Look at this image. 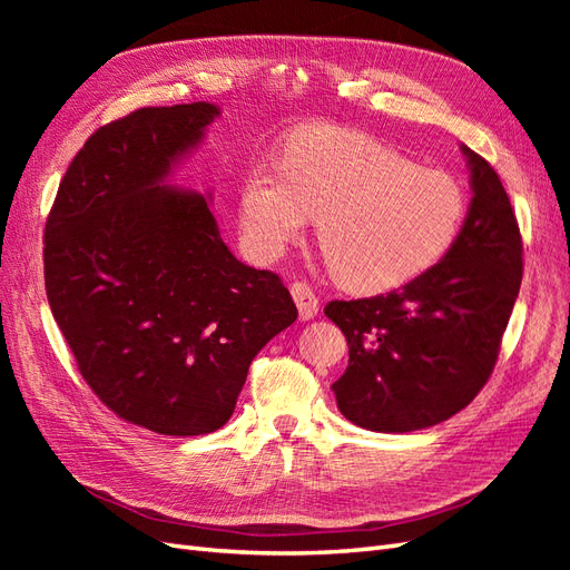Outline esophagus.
Segmentation results:
<instances>
[{"label":"esophagus","mask_w":570,"mask_h":570,"mask_svg":"<svg viewBox=\"0 0 570 570\" xmlns=\"http://www.w3.org/2000/svg\"><path fill=\"white\" fill-rule=\"evenodd\" d=\"M289 292H292V299H295V304L299 308V318L302 321H312L318 314L316 292L308 287L306 283H302V281L299 283H292Z\"/></svg>","instance_id":"esophagus-1"}]
</instances>
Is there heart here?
<instances>
[{
	"label": "heart",
	"mask_w": 570,
	"mask_h": 570,
	"mask_svg": "<svg viewBox=\"0 0 570 570\" xmlns=\"http://www.w3.org/2000/svg\"><path fill=\"white\" fill-rule=\"evenodd\" d=\"M465 214L469 195L446 170L335 128L292 135L283 164H252L237 199L239 230L262 258L283 256L318 218L333 278L361 295L402 287L438 266Z\"/></svg>",
	"instance_id": "obj_1"
}]
</instances>
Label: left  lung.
<instances>
[{"label":"left lung","mask_w":570,"mask_h":570,"mask_svg":"<svg viewBox=\"0 0 570 570\" xmlns=\"http://www.w3.org/2000/svg\"><path fill=\"white\" fill-rule=\"evenodd\" d=\"M461 149L473 199L450 254L387 295L325 306L350 347L333 383L337 409L375 433H411L469 406L492 375L519 297V220L494 168Z\"/></svg>","instance_id":"1"}]
</instances>
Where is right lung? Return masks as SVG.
<instances>
[{"label": "right lung", "mask_w": 570, "mask_h": 570, "mask_svg": "<svg viewBox=\"0 0 570 570\" xmlns=\"http://www.w3.org/2000/svg\"><path fill=\"white\" fill-rule=\"evenodd\" d=\"M218 114L195 101L101 126L45 226L47 299L80 375L159 435L226 425L252 358L297 318L278 275L223 243L209 197L166 185Z\"/></svg>", "instance_id": "obj_1"}]
</instances>
